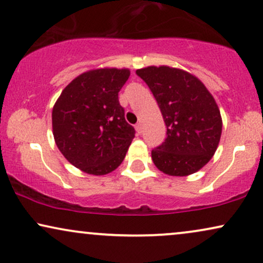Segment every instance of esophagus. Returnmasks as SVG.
Returning <instances> with one entry per match:
<instances>
[{"mask_svg":"<svg viewBox=\"0 0 263 263\" xmlns=\"http://www.w3.org/2000/svg\"><path fill=\"white\" fill-rule=\"evenodd\" d=\"M135 130H137L138 134H141V132H142V125H141V123H138V124L135 125Z\"/></svg>","mask_w":263,"mask_h":263,"instance_id":"34e87169","label":"esophagus"}]
</instances>
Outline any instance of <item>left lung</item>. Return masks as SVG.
Here are the masks:
<instances>
[{
    "label": "left lung",
    "instance_id": "8db88e82",
    "mask_svg": "<svg viewBox=\"0 0 263 263\" xmlns=\"http://www.w3.org/2000/svg\"><path fill=\"white\" fill-rule=\"evenodd\" d=\"M137 74L147 84L167 126V138L151 151L155 166L168 176L185 177L212 158L222 134L218 106L206 86L178 68L150 66Z\"/></svg>",
    "mask_w": 263,
    "mask_h": 263
}]
</instances>
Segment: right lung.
I'll use <instances>...</instances> for the list:
<instances>
[{"label": "right lung", "mask_w": 263, "mask_h": 263, "mask_svg": "<svg viewBox=\"0 0 263 263\" xmlns=\"http://www.w3.org/2000/svg\"><path fill=\"white\" fill-rule=\"evenodd\" d=\"M129 76L125 68L89 70L68 84L54 103L57 147L68 162L87 174L103 176L115 171L135 137L118 100Z\"/></svg>", "instance_id": "right-lung-1"}]
</instances>
